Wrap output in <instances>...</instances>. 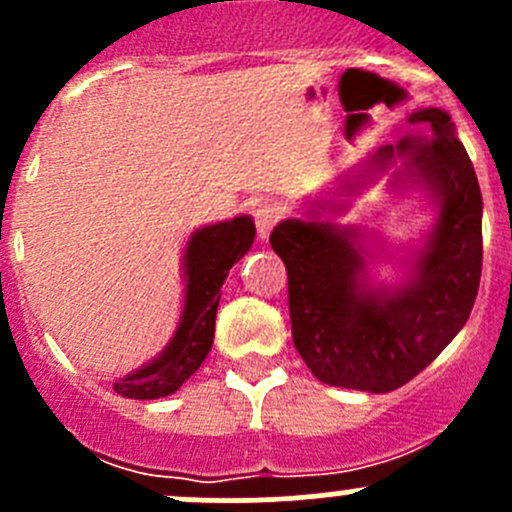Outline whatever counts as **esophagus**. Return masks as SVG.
Instances as JSON below:
<instances>
[{
    "instance_id": "34e87169",
    "label": "esophagus",
    "mask_w": 512,
    "mask_h": 512,
    "mask_svg": "<svg viewBox=\"0 0 512 512\" xmlns=\"http://www.w3.org/2000/svg\"><path fill=\"white\" fill-rule=\"evenodd\" d=\"M275 223H277L275 208H270V205H262V208L255 210V225H257V237H260V240H267V237H270Z\"/></svg>"
}]
</instances>
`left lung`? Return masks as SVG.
Segmentation results:
<instances>
[{
    "instance_id": "8db88e82",
    "label": "left lung",
    "mask_w": 512,
    "mask_h": 512,
    "mask_svg": "<svg viewBox=\"0 0 512 512\" xmlns=\"http://www.w3.org/2000/svg\"><path fill=\"white\" fill-rule=\"evenodd\" d=\"M418 126L364 160L334 193L304 198L272 230L289 277L294 349L329 386L386 394L426 369L468 322L483 262V198L476 170L443 108H418ZM381 174L390 192H421L434 218L418 246H389L331 218L346 195ZM384 269L397 275L379 278Z\"/></svg>"
}]
</instances>
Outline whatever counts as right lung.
Segmentation results:
<instances>
[{"label": "right lung", "instance_id": "obj_1", "mask_svg": "<svg viewBox=\"0 0 512 512\" xmlns=\"http://www.w3.org/2000/svg\"><path fill=\"white\" fill-rule=\"evenodd\" d=\"M255 242V220L235 215L190 232L183 247V309L178 327L163 352L131 374L113 381V391L126 399L151 401L175 394L213 349L215 314L227 272L250 252Z\"/></svg>", "mask_w": 512, "mask_h": 512}]
</instances>
